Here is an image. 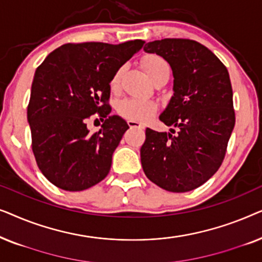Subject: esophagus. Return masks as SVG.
<instances>
[{"mask_svg": "<svg viewBox=\"0 0 262 262\" xmlns=\"http://www.w3.org/2000/svg\"><path fill=\"white\" fill-rule=\"evenodd\" d=\"M127 125L130 127H137V128H144V125L138 123V121H134V120H127Z\"/></svg>", "mask_w": 262, "mask_h": 262, "instance_id": "obj_1", "label": "esophagus"}]
</instances>
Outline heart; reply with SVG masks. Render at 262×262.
<instances>
[{"instance_id": "obj_1", "label": "heart", "mask_w": 262, "mask_h": 262, "mask_svg": "<svg viewBox=\"0 0 262 262\" xmlns=\"http://www.w3.org/2000/svg\"><path fill=\"white\" fill-rule=\"evenodd\" d=\"M142 66L144 68L150 78L155 82L164 80L168 81L170 77L171 69L169 63L161 56L148 55L142 60ZM125 71V66H121L116 70L110 81V87L113 92H117L120 88L121 78ZM157 103L151 100H138V99H125L118 103L117 111L124 119L134 120L142 123L148 120L157 112Z\"/></svg>"}]
</instances>
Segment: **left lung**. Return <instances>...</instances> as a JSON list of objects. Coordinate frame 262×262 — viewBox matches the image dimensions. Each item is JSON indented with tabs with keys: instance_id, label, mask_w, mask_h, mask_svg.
I'll use <instances>...</instances> for the list:
<instances>
[{
	"instance_id": "left-lung-1",
	"label": "left lung",
	"mask_w": 262,
	"mask_h": 262,
	"mask_svg": "<svg viewBox=\"0 0 262 262\" xmlns=\"http://www.w3.org/2000/svg\"><path fill=\"white\" fill-rule=\"evenodd\" d=\"M144 50L163 57L173 70L174 95L160 120L178 134L146 128L143 170L166 191H192L221 167L235 126L229 73L212 51L191 39H161Z\"/></svg>"
}]
</instances>
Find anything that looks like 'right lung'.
Wrapping results in <instances>:
<instances>
[{
  "label": "right lung",
  "instance_id": "obj_1",
  "mask_svg": "<svg viewBox=\"0 0 262 262\" xmlns=\"http://www.w3.org/2000/svg\"><path fill=\"white\" fill-rule=\"evenodd\" d=\"M144 42H69L35 70L27 106L32 151L44 177L58 188L83 191L108 174L128 128L124 119L110 116V81ZM95 115L104 123L91 134L86 121Z\"/></svg>",
  "mask_w": 262,
  "mask_h": 262
}]
</instances>
